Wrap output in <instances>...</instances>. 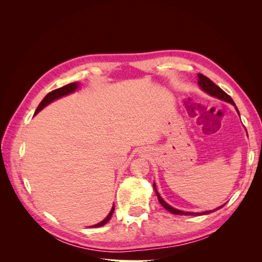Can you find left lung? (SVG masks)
Returning a JSON list of instances; mask_svg holds the SVG:
<instances>
[{
    "label": "left lung",
    "mask_w": 262,
    "mask_h": 262,
    "mask_svg": "<svg viewBox=\"0 0 262 262\" xmlns=\"http://www.w3.org/2000/svg\"><path fill=\"white\" fill-rule=\"evenodd\" d=\"M198 78H199V81H198V84L200 85V87H201V89H202L204 92H207L209 95H211V96H213V97H216V98H219V99L225 100V101H227V102H231L232 105L235 106L237 112H238V109H237V107H236V105H235V102L233 101L232 97L229 96V95H227L223 90L220 89V87H219L216 84H214V83L210 80L209 77H207L205 75L199 73V74H198ZM238 114H239V112H238ZM153 187H154L155 192H156V194H157L158 202H160V203L163 205V208L166 209L167 211H169V212L172 213V214H177V215H204V214H210V213H212V212H214V211H216V210L221 209L222 207H224V205H222V207H220V208H217V209H215V210H213V211H205V212H202V213L184 212V211H180V210H177V209H175V208H172V207H170L169 204L166 203V202L162 199V198H161L160 193L157 192L155 184H153Z\"/></svg>",
    "instance_id": "left-lung-1"
}]
</instances>
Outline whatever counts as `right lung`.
Instances as JSON below:
<instances>
[{
	"label": "right lung",
	"instance_id": "right-lung-1",
	"mask_svg": "<svg viewBox=\"0 0 262 262\" xmlns=\"http://www.w3.org/2000/svg\"><path fill=\"white\" fill-rule=\"evenodd\" d=\"M77 86H78V83H71V84H68V85H66V86H62V87H60V89H57V90H54V91H52V92L47 94L46 97L41 100L40 104H39V106L37 107L36 112H35V115L38 114L39 112H40V110H41L42 108H45L47 105L50 104L51 101H53V100H55V99H58V98H60V97H62V96H66V95H68V94H70V93H73V92L77 89ZM114 211H115V205H114L112 211H110V213L108 214L107 217H106L104 221H101L100 223H98V224H96V225H93V226H91V227H100V226H104V225L107 223V222H108L110 219H112Z\"/></svg>",
	"mask_w": 262,
	"mask_h": 262
}]
</instances>
